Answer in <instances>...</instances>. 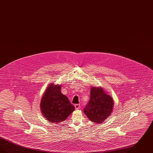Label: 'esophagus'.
I'll return each instance as SVG.
<instances>
[{"label":"esophagus","instance_id":"34e87169","mask_svg":"<svg viewBox=\"0 0 153 153\" xmlns=\"http://www.w3.org/2000/svg\"><path fill=\"white\" fill-rule=\"evenodd\" d=\"M74 107H75V108H76V109H79L80 107V105L79 104H76L74 105Z\"/></svg>","mask_w":153,"mask_h":153}]
</instances>
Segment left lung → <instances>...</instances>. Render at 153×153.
I'll return each mask as SVG.
<instances>
[{"label":"left lung","mask_w":153,"mask_h":153,"mask_svg":"<svg viewBox=\"0 0 153 153\" xmlns=\"http://www.w3.org/2000/svg\"><path fill=\"white\" fill-rule=\"evenodd\" d=\"M113 106V99L102 88L92 87L84 112L91 121L100 123L111 114Z\"/></svg>","instance_id":"8db88e82"}]
</instances>
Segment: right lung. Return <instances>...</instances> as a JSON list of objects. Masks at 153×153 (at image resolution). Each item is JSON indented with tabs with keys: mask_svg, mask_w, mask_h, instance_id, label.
<instances>
[{
	"mask_svg": "<svg viewBox=\"0 0 153 153\" xmlns=\"http://www.w3.org/2000/svg\"><path fill=\"white\" fill-rule=\"evenodd\" d=\"M49 86L41 99V112L49 122L60 123L73 112L74 107L65 95L61 92V86L53 84Z\"/></svg>",
	"mask_w": 153,
	"mask_h": 153,
	"instance_id": "right-lung-1",
	"label": "right lung"
}]
</instances>
